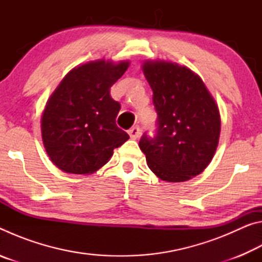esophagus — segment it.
<instances>
[{
	"label": "esophagus",
	"instance_id": "esophagus-1",
	"mask_svg": "<svg viewBox=\"0 0 262 262\" xmlns=\"http://www.w3.org/2000/svg\"><path fill=\"white\" fill-rule=\"evenodd\" d=\"M128 134H129L130 139H133V140L139 139L140 135H141V128H140L139 126H134V127H132L130 129L128 130Z\"/></svg>",
	"mask_w": 262,
	"mask_h": 262
}]
</instances>
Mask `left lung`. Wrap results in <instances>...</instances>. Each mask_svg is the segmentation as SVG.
Instances as JSON below:
<instances>
[{
  "label": "left lung",
  "instance_id": "left-lung-1",
  "mask_svg": "<svg viewBox=\"0 0 262 262\" xmlns=\"http://www.w3.org/2000/svg\"><path fill=\"white\" fill-rule=\"evenodd\" d=\"M157 112L154 135L144 133L140 149L158 178L180 183L200 174L219 144L221 118L215 100L192 70L170 62H144Z\"/></svg>",
  "mask_w": 262,
  "mask_h": 262
}]
</instances>
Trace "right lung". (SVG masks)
Listing matches in <instances>:
<instances>
[{"label": "right lung", "mask_w": 262, "mask_h": 262, "mask_svg": "<svg viewBox=\"0 0 262 262\" xmlns=\"http://www.w3.org/2000/svg\"><path fill=\"white\" fill-rule=\"evenodd\" d=\"M129 63L89 62L67 74L47 101L41 135L51 161L62 171L92 173L107 163L113 150L129 139L115 119L120 104L110 88Z\"/></svg>", "instance_id": "obj_1"}]
</instances>
